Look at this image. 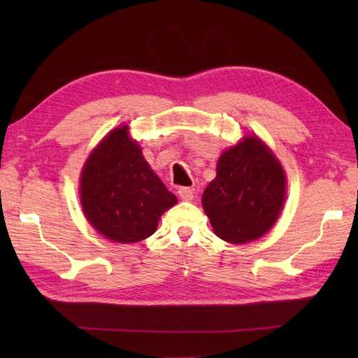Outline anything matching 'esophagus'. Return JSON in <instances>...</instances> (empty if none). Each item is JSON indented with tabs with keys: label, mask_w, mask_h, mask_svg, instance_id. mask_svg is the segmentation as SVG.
Masks as SVG:
<instances>
[{
	"label": "esophagus",
	"mask_w": 358,
	"mask_h": 358,
	"mask_svg": "<svg viewBox=\"0 0 358 358\" xmlns=\"http://www.w3.org/2000/svg\"><path fill=\"white\" fill-rule=\"evenodd\" d=\"M178 195H180L181 200L191 201L194 199V189L192 187H180L178 189Z\"/></svg>",
	"instance_id": "34e87169"
}]
</instances>
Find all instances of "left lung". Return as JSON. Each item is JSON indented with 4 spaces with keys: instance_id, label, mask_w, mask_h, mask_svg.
<instances>
[{
    "instance_id": "left-lung-1",
    "label": "left lung",
    "mask_w": 358,
    "mask_h": 358,
    "mask_svg": "<svg viewBox=\"0 0 358 358\" xmlns=\"http://www.w3.org/2000/svg\"><path fill=\"white\" fill-rule=\"evenodd\" d=\"M285 199L283 167L257 136H246L220 157L201 201L217 237L240 245L271 229Z\"/></svg>"
}]
</instances>
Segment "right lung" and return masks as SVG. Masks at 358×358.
Masks as SVG:
<instances>
[{
  "label": "right lung",
  "instance_id": "right-lung-1",
  "mask_svg": "<svg viewBox=\"0 0 358 358\" xmlns=\"http://www.w3.org/2000/svg\"><path fill=\"white\" fill-rule=\"evenodd\" d=\"M177 203L144 159L127 126L112 131L81 173V206L95 229L117 243L150 237L164 210Z\"/></svg>",
  "mask_w": 358,
  "mask_h": 358
}]
</instances>
